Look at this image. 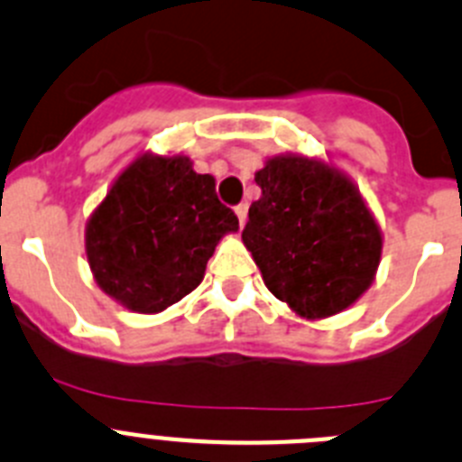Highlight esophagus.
Instances as JSON below:
<instances>
[{
	"label": "esophagus",
	"instance_id": "34e87169",
	"mask_svg": "<svg viewBox=\"0 0 462 462\" xmlns=\"http://www.w3.org/2000/svg\"><path fill=\"white\" fill-rule=\"evenodd\" d=\"M235 214H236V218H239L241 226H244L245 218H248V205H245V202H239V205L235 207Z\"/></svg>",
	"mask_w": 462,
	"mask_h": 462
}]
</instances>
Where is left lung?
<instances>
[{"label":"left lung","mask_w":462,"mask_h":462,"mask_svg":"<svg viewBox=\"0 0 462 462\" xmlns=\"http://www.w3.org/2000/svg\"><path fill=\"white\" fill-rule=\"evenodd\" d=\"M262 198L241 239L273 296L308 319L356 303L381 262V230L344 175L305 157H275L255 175Z\"/></svg>","instance_id":"1"}]
</instances>
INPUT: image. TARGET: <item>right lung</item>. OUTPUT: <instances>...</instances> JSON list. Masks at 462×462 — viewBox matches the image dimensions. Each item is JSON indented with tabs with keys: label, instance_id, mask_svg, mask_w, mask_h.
I'll return each instance as SVG.
<instances>
[{
	"label": "right lung",
	"instance_id": "right-lung-1",
	"mask_svg": "<svg viewBox=\"0 0 462 462\" xmlns=\"http://www.w3.org/2000/svg\"><path fill=\"white\" fill-rule=\"evenodd\" d=\"M239 218L211 175L187 157L136 159L116 180L86 227L95 280L134 312H162L193 291L207 260Z\"/></svg>",
	"mask_w": 462,
	"mask_h": 462
}]
</instances>
